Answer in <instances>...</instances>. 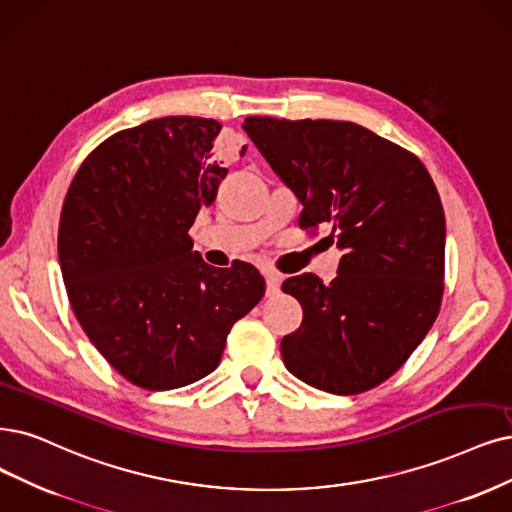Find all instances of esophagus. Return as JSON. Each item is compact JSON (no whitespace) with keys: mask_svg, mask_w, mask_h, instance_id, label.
I'll use <instances>...</instances> for the list:
<instances>
[{"mask_svg":"<svg viewBox=\"0 0 512 512\" xmlns=\"http://www.w3.org/2000/svg\"><path fill=\"white\" fill-rule=\"evenodd\" d=\"M280 282H282L280 274H276V272L266 274V295L268 297H274L280 293Z\"/></svg>","mask_w":512,"mask_h":512,"instance_id":"esophagus-1","label":"esophagus"}]
</instances>
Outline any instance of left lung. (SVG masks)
Wrapping results in <instances>:
<instances>
[{
  "label": "left lung",
  "instance_id": "1",
  "mask_svg": "<svg viewBox=\"0 0 512 512\" xmlns=\"http://www.w3.org/2000/svg\"><path fill=\"white\" fill-rule=\"evenodd\" d=\"M242 128L304 206L301 227L327 225L337 276L287 278L304 320L282 337L285 367L318 390L358 394L399 369L437 320L445 213L424 164L365 126L246 118Z\"/></svg>",
  "mask_w": 512,
  "mask_h": 512
}]
</instances>
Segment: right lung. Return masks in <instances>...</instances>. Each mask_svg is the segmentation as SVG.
Masks as SVG:
<instances>
[{
	"mask_svg": "<svg viewBox=\"0 0 512 512\" xmlns=\"http://www.w3.org/2000/svg\"><path fill=\"white\" fill-rule=\"evenodd\" d=\"M219 130L217 120L168 116L116 132L82 162L63 202L59 263L73 314L109 365L145 390L215 371L232 325L266 291L251 263L208 266L187 234L227 175L213 160Z\"/></svg>",
	"mask_w": 512,
	"mask_h": 512,
	"instance_id": "right-lung-1",
	"label": "right lung"
}]
</instances>
